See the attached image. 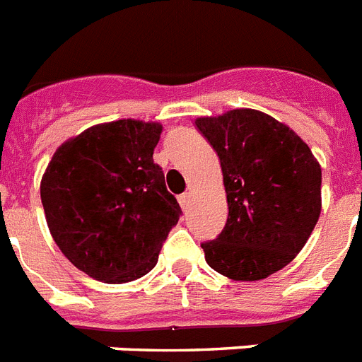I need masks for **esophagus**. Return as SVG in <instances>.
<instances>
[{
    "label": "esophagus",
    "instance_id": "34e87169",
    "mask_svg": "<svg viewBox=\"0 0 362 362\" xmlns=\"http://www.w3.org/2000/svg\"><path fill=\"white\" fill-rule=\"evenodd\" d=\"M190 202H192V194L190 192H185L179 196V205L183 209H188V205H190Z\"/></svg>",
    "mask_w": 362,
    "mask_h": 362
}]
</instances>
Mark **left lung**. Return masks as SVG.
Here are the masks:
<instances>
[{
    "instance_id": "1",
    "label": "left lung",
    "mask_w": 362,
    "mask_h": 362,
    "mask_svg": "<svg viewBox=\"0 0 362 362\" xmlns=\"http://www.w3.org/2000/svg\"><path fill=\"white\" fill-rule=\"evenodd\" d=\"M220 157L228 222L202 242L207 264L235 281H259L301 252L322 209V168L285 124L253 109L198 118Z\"/></svg>"
}]
</instances>
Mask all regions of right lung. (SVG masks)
Instances as JSON below:
<instances>
[{
  "label": "right lung",
  "mask_w": 362,
  "mask_h": 362,
  "mask_svg": "<svg viewBox=\"0 0 362 362\" xmlns=\"http://www.w3.org/2000/svg\"><path fill=\"white\" fill-rule=\"evenodd\" d=\"M160 131L140 120L94 125L57 149L42 177L53 240L98 281L146 276L183 214L153 163Z\"/></svg>",
  "instance_id": "obj_1"
}]
</instances>
